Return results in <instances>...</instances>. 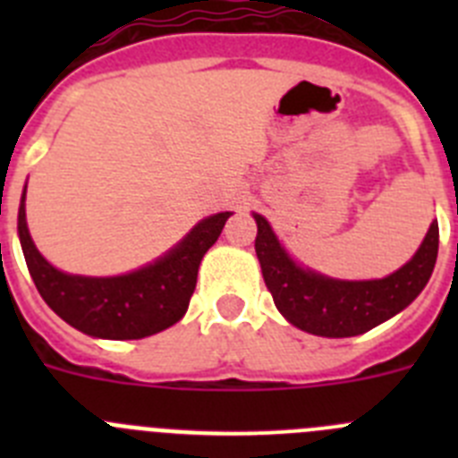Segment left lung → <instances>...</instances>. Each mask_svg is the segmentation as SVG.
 <instances>
[{"label":"left lung","mask_w":458,"mask_h":458,"mask_svg":"<svg viewBox=\"0 0 458 458\" xmlns=\"http://www.w3.org/2000/svg\"><path fill=\"white\" fill-rule=\"evenodd\" d=\"M257 220V250L264 282L282 317L318 337H355L399 314L427 286L438 257V222L403 268L383 279L344 282L301 268L275 238L266 217Z\"/></svg>","instance_id":"left-lung-1"}]
</instances>
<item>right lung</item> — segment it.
<instances>
[{
  "label": "right lung",
  "mask_w": 458,
  "mask_h": 458,
  "mask_svg": "<svg viewBox=\"0 0 458 458\" xmlns=\"http://www.w3.org/2000/svg\"><path fill=\"white\" fill-rule=\"evenodd\" d=\"M229 216L232 213L206 217L156 264L119 277H80L47 264L27 229L24 194L18 210V233L36 289L55 314L91 337L141 339L183 318L197 286L201 259L217 241Z\"/></svg>",
  "instance_id": "right-lung-1"
}]
</instances>
